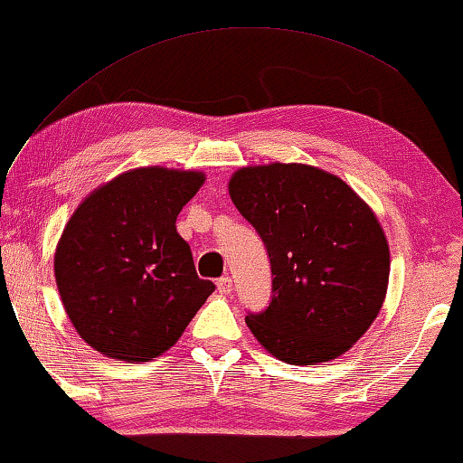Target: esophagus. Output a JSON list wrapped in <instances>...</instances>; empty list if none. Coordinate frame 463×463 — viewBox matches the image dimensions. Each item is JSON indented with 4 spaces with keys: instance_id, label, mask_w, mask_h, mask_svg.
<instances>
[{
    "instance_id": "esophagus-1",
    "label": "esophagus",
    "mask_w": 463,
    "mask_h": 463,
    "mask_svg": "<svg viewBox=\"0 0 463 463\" xmlns=\"http://www.w3.org/2000/svg\"><path fill=\"white\" fill-rule=\"evenodd\" d=\"M216 288H218L220 295H231V290H232V280H231L229 276L220 278V280L216 282Z\"/></svg>"
}]
</instances>
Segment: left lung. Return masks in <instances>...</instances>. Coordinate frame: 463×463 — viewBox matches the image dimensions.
I'll list each match as a JSON object with an SVG mask.
<instances>
[{
	"label": "left lung",
	"mask_w": 463,
	"mask_h": 463,
	"mask_svg": "<svg viewBox=\"0 0 463 463\" xmlns=\"http://www.w3.org/2000/svg\"><path fill=\"white\" fill-rule=\"evenodd\" d=\"M229 195L269 255L271 303L245 317L255 340L298 366L348 352L390 284V245L371 205L337 175L303 163L241 166Z\"/></svg>",
	"instance_id": "8db88e82"
}]
</instances>
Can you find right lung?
<instances>
[{
  "mask_svg": "<svg viewBox=\"0 0 463 463\" xmlns=\"http://www.w3.org/2000/svg\"><path fill=\"white\" fill-rule=\"evenodd\" d=\"M203 181L192 168L137 166L73 210L55 247V282L71 326L102 356L154 361L214 292L175 226Z\"/></svg>",
  "mask_w": 463,
  "mask_h": 463,
  "instance_id": "add662e5",
  "label": "right lung"
}]
</instances>
